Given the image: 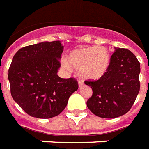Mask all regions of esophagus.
<instances>
[{"mask_svg": "<svg viewBox=\"0 0 149 149\" xmlns=\"http://www.w3.org/2000/svg\"><path fill=\"white\" fill-rule=\"evenodd\" d=\"M78 84H79V88H81V87L83 86V82H82V81H79Z\"/></svg>", "mask_w": 149, "mask_h": 149, "instance_id": "1", "label": "esophagus"}]
</instances>
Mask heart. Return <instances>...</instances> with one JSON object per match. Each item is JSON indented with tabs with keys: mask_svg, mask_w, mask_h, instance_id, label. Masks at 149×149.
<instances>
[{
	"mask_svg": "<svg viewBox=\"0 0 149 149\" xmlns=\"http://www.w3.org/2000/svg\"><path fill=\"white\" fill-rule=\"evenodd\" d=\"M111 63L109 51L103 46L80 47L72 51L62 66L67 70L80 71L85 79L96 80L105 74Z\"/></svg>",
	"mask_w": 149,
	"mask_h": 149,
	"instance_id": "obj_1",
	"label": "heart"
}]
</instances>
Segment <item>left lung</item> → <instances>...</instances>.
<instances>
[{
  "instance_id": "1",
  "label": "left lung",
  "mask_w": 149,
  "mask_h": 149,
  "mask_svg": "<svg viewBox=\"0 0 149 149\" xmlns=\"http://www.w3.org/2000/svg\"><path fill=\"white\" fill-rule=\"evenodd\" d=\"M107 72L96 81H86L92 89L87 107L102 118H116L127 113L136 99L140 84V63L126 48L114 47Z\"/></svg>"
}]
</instances>
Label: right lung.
<instances>
[{"label": "right lung", "instance_id": "right-lung-1", "mask_svg": "<svg viewBox=\"0 0 149 149\" xmlns=\"http://www.w3.org/2000/svg\"><path fill=\"white\" fill-rule=\"evenodd\" d=\"M63 51L60 41L44 42L22 47L13 56L8 71L11 95L31 117H56L78 89L75 79L57 75Z\"/></svg>", "mask_w": 149, "mask_h": 149}]
</instances>
